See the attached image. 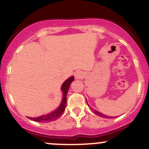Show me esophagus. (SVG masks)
<instances>
[{
    "mask_svg": "<svg viewBox=\"0 0 149 149\" xmlns=\"http://www.w3.org/2000/svg\"><path fill=\"white\" fill-rule=\"evenodd\" d=\"M75 77H76V79H80V78H81V73H79V72H77V73L75 74Z\"/></svg>",
    "mask_w": 149,
    "mask_h": 149,
    "instance_id": "esophagus-1",
    "label": "esophagus"
}]
</instances>
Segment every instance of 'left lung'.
<instances>
[{
    "label": "left lung",
    "mask_w": 149,
    "mask_h": 149,
    "mask_svg": "<svg viewBox=\"0 0 149 149\" xmlns=\"http://www.w3.org/2000/svg\"><path fill=\"white\" fill-rule=\"evenodd\" d=\"M93 111H94V113H95V114L97 115V116H101V117H103V118H108V117H109V118H110V116H105V115H104V114H102V113H100V112H98V111H95V110H94Z\"/></svg>",
    "instance_id": "left-lung-1"
}]
</instances>
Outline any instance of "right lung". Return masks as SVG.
Returning a JSON list of instances; mask_svg holds the SVG:
<instances>
[{
    "label": "right lung",
    "mask_w": 149,
    "mask_h": 149,
    "mask_svg": "<svg viewBox=\"0 0 149 149\" xmlns=\"http://www.w3.org/2000/svg\"><path fill=\"white\" fill-rule=\"evenodd\" d=\"M73 80H74V77H73V76H71V77L69 78L68 80H66L65 81L63 84V85H62L61 89L63 93V100H62L61 104H60V106H59L55 111L52 112V113H49V114L44 115V116H39V117L30 118V119L38 122H49L59 119V118L62 116L63 112L65 111V108L66 106V102H67L68 91L69 87H70V84L72 83V81H73Z\"/></svg>",
    "instance_id": "1"
}]
</instances>
